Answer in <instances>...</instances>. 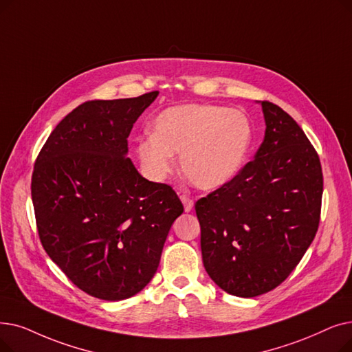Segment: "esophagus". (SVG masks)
<instances>
[{"label":"esophagus","instance_id":"34e87169","mask_svg":"<svg viewBox=\"0 0 352 352\" xmlns=\"http://www.w3.org/2000/svg\"><path fill=\"white\" fill-rule=\"evenodd\" d=\"M181 201H182V204H184V210H186V212H190V211L192 210V207H194V201L191 200L190 197H187V195H181Z\"/></svg>","mask_w":352,"mask_h":352}]
</instances>
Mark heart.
I'll use <instances>...</instances> for the list:
<instances>
[{"label":"heart","instance_id":"heart-1","mask_svg":"<svg viewBox=\"0 0 352 352\" xmlns=\"http://www.w3.org/2000/svg\"><path fill=\"white\" fill-rule=\"evenodd\" d=\"M253 124L239 109L219 104H178L162 111L152 135L138 140L136 154L144 173L164 179L181 155V170L192 186L216 190L232 181L248 160Z\"/></svg>","mask_w":352,"mask_h":352}]
</instances>
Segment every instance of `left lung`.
<instances>
[{"instance_id":"left-lung-1","label":"left lung","mask_w":352,"mask_h":352,"mask_svg":"<svg viewBox=\"0 0 352 352\" xmlns=\"http://www.w3.org/2000/svg\"><path fill=\"white\" fill-rule=\"evenodd\" d=\"M266 131L254 160L195 203L203 263L227 294L254 298L279 286L318 232L324 177L295 119L262 100Z\"/></svg>"}]
</instances>
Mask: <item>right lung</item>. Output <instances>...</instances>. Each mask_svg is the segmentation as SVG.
Wrapping results in <instances>:
<instances>
[{
  "label": "right lung",
  "instance_id": "obj_1",
  "mask_svg": "<svg viewBox=\"0 0 352 352\" xmlns=\"http://www.w3.org/2000/svg\"><path fill=\"white\" fill-rule=\"evenodd\" d=\"M158 90L89 100L53 129L37 155L32 198L43 248L90 296L122 300L154 278L168 232L184 211L173 187L145 179L128 136Z\"/></svg>",
  "mask_w": 352,
  "mask_h": 352
}]
</instances>
